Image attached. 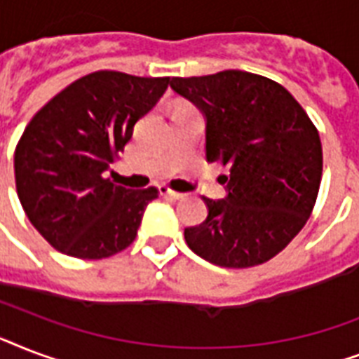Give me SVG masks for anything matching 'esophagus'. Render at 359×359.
<instances>
[{"mask_svg":"<svg viewBox=\"0 0 359 359\" xmlns=\"http://www.w3.org/2000/svg\"><path fill=\"white\" fill-rule=\"evenodd\" d=\"M160 194H162V196L171 197V199H182V197H184V194L171 190V188H168V186H160Z\"/></svg>","mask_w":359,"mask_h":359,"instance_id":"esophagus-1","label":"esophagus"}]
</instances>
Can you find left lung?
<instances>
[{"mask_svg":"<svg viewBox=\"0 0 359 359\" xmlns=\"http://www.w3.org/2000/svg\"><path fill=\"white\" fill-rule=\"evenodd\" d=\"M171 89L207 119V160L229 168L225 199L186 227L190 250L225 268L262 264L309 219L323 179L317 126L278 81L244 70L173 78Z\"/></svg>","mask_w":359,"mask_h":359,"instance_id":"left-lung-1","label":"left lung"}]
</instances>
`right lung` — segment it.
Segmentation results:
<instances>
[{"instance_id":"obj_1","label":"right lung","mask_w":359,"mask_h":359,"mask_svg":"<svg viewBox=\"0 0 359 359\" xmlns=\"http://www.w3.org/2000/svg\"><path fill=\"white\" fill-rule=\"evenodd\" d=\"M169 78L97 70L72 81L25 126L14 151L24 212L65 255L97 261L134 242L158 188L130 190L106 179Z\"/></svg>"}]
</instances>
